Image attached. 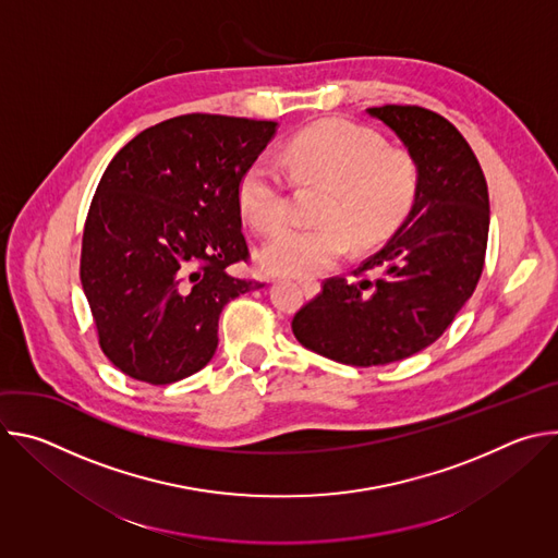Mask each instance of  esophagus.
I'll return each instance as SVG.
<instances>
[{"label":"esophagus","mask_w":558,"mask_h":558,"mask_svg":"<svg viewBox=\"0 0 558 558\" xmlns=\"http://www.w3.org/2000/svg\"><path fill=\"white\" fill-rule=\"evenodd\" d=\"M298 284L302 287V291H304L306 298H313V295L317 293V289H320V284H317L315 280H298Z\"/></svg>","instance_id":"esophagus-1"}]
</instances>
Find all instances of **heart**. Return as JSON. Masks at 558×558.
<instances>
[{"label": "heart", "instance_id": "1", "mask_svg": "<svg viewBox=\"0 0 558 558\" xmlns=\"http://www.w3.org/2000/svg\"><path fill=\"white\" fill-rule=\"evenodd\" d=\"M282 163L293 183L327 181L317 203V225H295L276 233L258 254L274 274L311 276L336 265L349 250L381 243L411 211L420 168L404 147L355 121L331 117L291 134ZM235 201L260 233L278 231L291 211V183L267 158H254L235 185Z\"/></svg>", "mask_w": 558, "mask_h": 558}]
</instances>
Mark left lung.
Instances as JSON below:
<instances>
[{
  "label": "left lung",
  "mask_w": 558,
  "mask_h": 558,
  "mask_svg": "<svg viewBox=\"0 0 558 558\" xmlns=\"http://www.w3.org/2000/svg\"><path fill=\"white\" fill-rule=\"evenodd\" d=\"M368 114L417 161L415 205L381 250L349 278H327L291 320L302 347L351 366L400 362L439 340L482 278L490 227L484 170L448 119L422 106Z\"/></svg>",
  "instance_id": "left-lung-1"
}]
</instances>
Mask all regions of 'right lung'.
I'll use <instances>...</instances> for the list:
<instances>
[{
  "instance_id": "right-lung-1",
  "label": "right lung",
  "mask_w": 558,
  "mask_h": 558,
  "mask_svg": "<svg viewBox=\"0 0 558 558\" xmlns=\"http://www.w3.org/2000/svg\"><path fill=\"white\" fill-rule=\"evenodd\" d=\"M274 121L183 114L125 143L93 196L82 284L99 347L132 379L163 386L201 371L222 306L252 289L229 265L252 258L235 185Z\"/></svg>"
}]
</instances>
